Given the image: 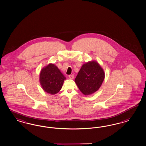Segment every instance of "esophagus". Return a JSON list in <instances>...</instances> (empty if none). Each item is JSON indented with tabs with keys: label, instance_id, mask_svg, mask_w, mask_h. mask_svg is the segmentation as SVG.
I'll list each match as a JSON object with an SVG mask.
<instances>
[{
	"label": "esophagus",
	"instance_id": "1",
	"mask_svg": "<svg viewBox=\"0 0 146 146\" xmlns=\"http://www.w3.org/2000/svg\"><path fill=\"white\" fill-rule=\"evenodd\" d=\"M69 77L70 79H74V75L73 74H72V75H69Z\"/></svg>",
	"mask_w": 146,
	"mask_h": 146
}]
</instances>
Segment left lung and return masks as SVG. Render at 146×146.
Wrapping results in <instances>:
<instances>
[{
    "label": "left lung",
    "mask_w": 146,
    "mask_h": 146,
    "mask_svg": "<svg viewBox=\"0 0 146 146\" xmlns=\"http://www.w3.org/2000/svg\"><path fill=\"white\" fill-rule=\"evenodd\" d=\"M102 68L95 61L83 64L76 77V83L85 95H90L100 88L104 79Z\"/></svg>",
    "instance_id": "left-lung-1"
}]
</instances>
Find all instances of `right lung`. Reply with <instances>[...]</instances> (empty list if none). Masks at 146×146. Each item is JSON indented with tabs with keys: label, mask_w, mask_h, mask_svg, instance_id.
Wrapping results in <instances>:
<instances>
[{
	"label": "right lung",
	"mask_w": 146,
	"mask_h": 146,
	"mask_svg": "<svg viewBox=\"0 0 146 146\" xmlns=\"http://www.w3.org/2000/svg\"><path fill=\"white\" fill-rule=\"evenodd\" d=\"M39 79L44 90L54 95L60 92L65 77L56 65L50 64L41 70Z\"/></svg>",
	"instance_id": "add662e5"
}]
</instances>
